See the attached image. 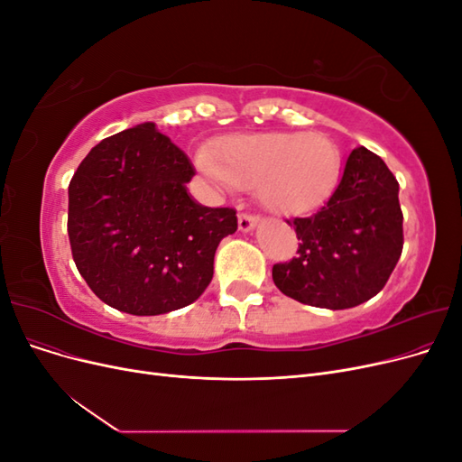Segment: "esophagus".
<instances>
[{
	"label": "esophagus",
	"mask_w": 462,
	"mask_h": 462,
	"mask_svg": "<svg viewBox=\"0 0 462 462\" xmlns=\"http://www.w3.org/2000/svg\"><path fill=\"white\" fill-rule=\"evenodd\" d=\"M260 223V217L256 216H250V214H239V229L243 233H248L253 231L256 226Z\"/></svg>",
	"instance_id": "esophagus-1"
}]
</instances>
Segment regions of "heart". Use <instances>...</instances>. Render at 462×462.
Segmentation results:
<instances>
[{"label":"heart","mask_w":462,"mask_h":462,"mask_svg":"<svg viewBox=\"0 0 462 462\" xmlns=\"http://www.w3.org/2000/svg\"><path fill=\"white\" fill-rule=\"evenodd\" d=\"M214 156H199L204 175L227 189L256 187L260 202L279 216L314 212L341 177L337 144L318 131L233 134Z\"/></svg>","instance_id":"1"}]
</instances>
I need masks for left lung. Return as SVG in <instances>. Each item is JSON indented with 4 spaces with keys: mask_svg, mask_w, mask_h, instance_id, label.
Segmentation results:
<instances>
[{
    "mask_svg": "<svg viewBox=\"0 0 462 462\" xmlns=\"http://www.w3.org/2000/svg\"><path fill=\"white\" fill-rule=\"evenodd\" d=\"M291 223L300 241L299 256L273 265V283L283 295L318 309L343 310L370 300L402 253L399 183L365 146L348 153L328 204Z\"/></svg>",
    "mask_w": 462,
    "mask_h": 462,
    "instance_id": "obj_1",
    "label": "left lung"
}]
</instances>
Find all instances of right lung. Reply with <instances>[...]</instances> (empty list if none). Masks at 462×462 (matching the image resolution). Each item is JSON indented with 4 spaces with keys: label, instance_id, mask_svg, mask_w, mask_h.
<instances>
[{
    "label": "right lung",
    "instance_id": "add662e5",
    "mask_svg": "<svg viewBox=\"0 0 462 462\" xmlns=\"http://www.w3.org/2000/svg\"><path fill=\"white\" fill-rule=\"evenodd\" d=\"M187 153L141 123L107 136L69 183L73 260L94 295L133 316L167 314L197 300L214 277L233 208L194 200Z\"/></svg>",
    "mask_w": 462,
    "mask_h": 462
}]
</instances>
